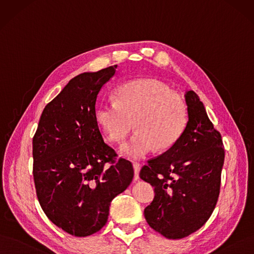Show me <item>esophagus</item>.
I'll list each match as a JSON object with an SVG mask.
<instances>
[{"mask_svg":"<svg viewBox=\"0 0 254 254\" xmlns=\"http://www.w3.org/2000/svg\"><path fill=\"white\" fill-rule=\"evenodd\" d=\"M133 167H134V172H135L134 180L137 181V180H139V171H140V168H141V164L138 163V162H134Z\"/></svg>","mask_w":254,"mask_h":254,"instance_id":"esophagus-1","label":"esophagus"}]
</instances>
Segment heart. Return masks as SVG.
Here are the masks:
<instances>
[{
    "instance_id": "heart-1",
    "label": "heart",
    "mask_w": 254,
    "mask_h": 254,
    "mask_svg": "<svg viewBox=\"0 0 254 254\" xmlns=\"http://www.w3.org/2000/svg\"><path fill=\"white\" fill-rule=\"evenodd\" d=\"M101 128L113 142L121 143L133 127L137 132L121 151L142 158L177 143L187 125L184 101L166 83L152 78L128 81L119 87L117 100L107 99L96 112Z\"/></svg>"
}]
</instances>
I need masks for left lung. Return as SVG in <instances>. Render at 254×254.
<instances>
[{
	"instance_id": "8db88e82",
	"label": "left lung",
	"mask_w": 254,
	"mask_h": 254,
	"mask_svg": "<svg viewBox=\"0 0 254 254\" xmlns=\"http://www.w3.org/2000/svg\"><path fill=\"white\" fill-rule=\"evenodd\" d=\"M185 101L189 121L177 143L149 159L140 178L154 186L155 196L144 209L147 224L166 239L179 240L207 222L220 194L225 151L203 103L193 91Z\"/></svg>"
}]
</instances>
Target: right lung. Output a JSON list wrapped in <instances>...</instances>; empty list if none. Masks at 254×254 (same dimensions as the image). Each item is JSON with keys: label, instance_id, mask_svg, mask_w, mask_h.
Returning a JSON list of instances; mask_svg holds the SVG:
<instances>
[{"label": "right lung", "instance_id": "add662e5", "mask_svg": "<svg viewBox=\"0 0 254 254\" xmlns=\"http://www.w3.org/2000/svg\"><path fill=\"white\" fill-rule=\"evenodd\" d=\"M117 64L72 78L47 105L33 136V179L41 207L56 226L88 237L108 221L112 200L134 177L132 162L103 141L97 95Z\"/></svg>", "mask_w": 254, "mask_h": 254}]
</instances>
